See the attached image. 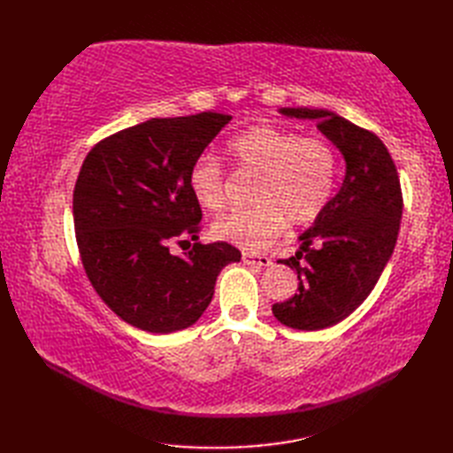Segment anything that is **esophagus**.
Masks as SVG:
<instances>
[{
  "label": "esophagus",
  "instance_id": "esophagus-1",
  "mask_svg": "<svg viewBox=\"0 0 453 453\" xmlns=\"http://www.w3.org/2000/svg\"><path fill=\"white\" fill-rule=\"evenodd\" d=\"M243 263L247 266H258V268H266L273 265V258L266 255H255V253H243Z\"/></svg>",
  "mask_w": 453,
  "mask_h": 453
}]
</instances>
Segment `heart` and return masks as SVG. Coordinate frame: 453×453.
Instances as JSON below:
<instances>
[{
	"instance_id": "obj_1",
	"label": "heart",
	"mask_w": 453,
	"mask_h": 453,
	"mask_svg": "<svg viewBox=\"0 0 453 453\" xmlns=\"http://www.w3.org/2000/svg\"><path fill=\"white\" fill-rule=\"evenodd\" d=\"M239 169L258 175L257 208L234 211L211 224V237L247 251H258L288 226H305L329 204L336 182V156L319 138L271 124L251 127L227 143ZM188 188L208 211L226 206V175L214 157H200L188 173Z\"/></svg>"
}]
</instances>
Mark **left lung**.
Instances as JSON below:
<instances>
[{"instance_id": "left-lung-1", "label": "left lung", "mask_w": 453, "mask_h": 453, "mask_svg": "<svg viewBox=\"0 0 453 453\" xmlns=\"http://www.w3.org/2000/svg\"><path fill=\"white\" fill-rule=\"evenodd\" d=\"M288 119L315 120L341 151L344 179L319 218L297 237V294L274 303L278 321L319 331L346 319L373 290L397 243L403 214L395 163L375 134L326 109H278Z\"/></svg>"}]
</instances>
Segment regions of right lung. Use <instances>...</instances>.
<instances>
[{"instance_id":"obj_1","label":"right lung","mask_w":453,"mask_h":453,"mask_svg":"<svg viewBox=\"0 0 453 453\" xmlns=\"http://www.w3.org/2000/svg\"><path fill=\"white\" fill-rule=\"evenodd\" d=\"M229 114L151 119L112 134L85 157L73 188V226L85 273L101 300L136 329L167 334L195 325L221 268L242 261L234 245L195 243L200 204L188 173Z\"/></svg>"}]
</instances>
